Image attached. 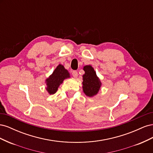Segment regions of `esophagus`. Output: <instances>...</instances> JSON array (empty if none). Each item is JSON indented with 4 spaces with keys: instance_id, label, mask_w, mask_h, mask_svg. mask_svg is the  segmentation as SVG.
Instances as JSON below:
<instances>
[{
    "instance_id": "34e87169",
    "label": "esophagus",
    "mask_w": 153,
    "mask_h": 153,
    "mask_svg": "<svg viewBox=\"0 0 153 153\" xmlns=\"http://www.w3.org/2000/svg\"><path fill=\"white\" fill-rule=\"evenodd\" d=\"M72 75H73V76L75 77V78H76L78 76V72L76 71H73L72 72Z\"/></svg>"
}]
</instances>
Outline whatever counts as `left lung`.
I'll return each instance as SVG.
<instances>
[{"label": "left lung", "mask_w": 153, "mask_h": 153, "mask_svg": "<svg viewBox=\"0 0 153 153\" xmlns=\"http://www.w3.org/2000/svg\"><path fill=\"white\" fill-rule=\"evenodd\" d=\"M84 70L85 74L83 75V91L86 96L92 97L98 92L101 83L91 66H85Z\"/></svg>", "instance_id": "left-lung-1"}]
</instances>
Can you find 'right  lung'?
Masks as SVG:
<instances>
[{
	"mask_svg": "<svg viewBox=\"0 0 153 153\" xmlns=\"http://www.w3.org/2000/svg\"><path fill=\"white\" fill-rule=\"evenodd\" d=\"M69 73L67 69L64 67L59 64V65L55 68L53 73L51 75L47 80V91L50 94H53L56 92L58 89V87L61 85L63 80L66 78H69Z\"/></svg>",
	"mask_w": 153,
	"mask_h": 153,
	"instance_id": "1",
	"label": "right lung"
}]
</instances>
